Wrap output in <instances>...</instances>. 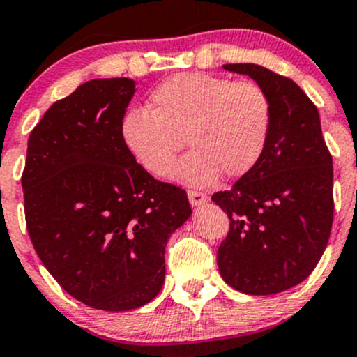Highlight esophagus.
Returning <instances> with one entry per match:
<instances>
[{
  "instance_id": "34e87169",
  "label": "esophagus",
  "mask_w": 357,
  "mask_h": 357,
  "mask_svg": "<svg viewBox=\"0 0 357 357\" xmlns=\"http://www.w3.org/2000/svg\"><path fill=\"white\" fill-rule=\"evenodd\" d=\"M188 200L193 207H199V205H204L205 202L208 200V197L205 195V193H200V192H188Z\"/></svg>"
}]
</instances>
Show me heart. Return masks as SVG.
<instances>
[{
    "instance_id": "1",
    "label": "heart",
    "mask_w": 357,
    "mask_h": 357,
    "mask_svg": "<svg viewBox=\"0 0 357 357\" xmlns=\"http://www.w3.org/2000/svg\"><path fill=\"white\" fill-rule=\"evenodd\" d=\"M149 105L126 112L122 145L139 167L164 178L185 138L190 152L171 178L192 188L214 185L222 172L248 174L271 138V98L257 82L185 72L160 82Z\"/></svg>"
}]
</instances>
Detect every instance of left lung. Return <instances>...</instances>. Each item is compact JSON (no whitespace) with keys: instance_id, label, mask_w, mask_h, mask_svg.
I'll return each instance as SVG.
<instances>
[{"instance_id":"left-lung-1","label":"left lung","mask_w":357,"mask_h":357,"mask_svg":"<svg viewBox=\"0 0 357 357\" xmlns=\"http://www.w3.org/2000/svg\"><path fill=\"white\" fill-rule=\"evenodd\" d=\"M266 89L273 129L261 162L212 200L229 215L219 245L222 280L247 295L304 282L325 252L333 222V165L318 109L289 77L257 63H226Z\"/></svg>"}]
</instances>
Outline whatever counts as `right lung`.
I'll return each mask as SVG.
<instances>
[{"mask_svg": "<svg viewBox=\"0 0 357 357\" xmlns=\"http://www.w3.org/2000/svg\"><path fill=\"white\" fill-rule=\"evenodd\" d=\"M135 93L132 79H91L53 103L29 136L22 174L39 259L67 294L102 311L157 297L169 236L192 215L185 190L153 179L122 145Z\"/></svg>", "mask_w": 357, "mask_h": 357, "instance_id": "right-lung-1", "label": "right lung"}]
</instances>
